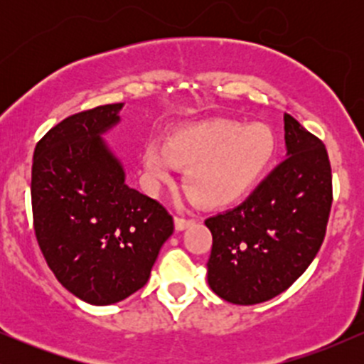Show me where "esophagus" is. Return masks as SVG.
<instances>
[{
	"mask_svg": "<svg viewBox=\"0 0 364 364\" xmlns=\"http://www.w3.org/2000/svg\"><path fill=\"white\" fill-rule=\"evenodd\" d=\"M193 223H195L193 219H185V217H174V225H176L178 231H183V229H186L188 225H191Z\"/></svg>",
	"mask_w": 364,
	"mask_h": 364,
	"instance_id": "esophagus-1",
	"label": "esophagus"
}]
</instances>
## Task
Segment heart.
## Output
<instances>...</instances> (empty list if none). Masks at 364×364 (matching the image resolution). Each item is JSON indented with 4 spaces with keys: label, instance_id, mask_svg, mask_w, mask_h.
<instances>
[{
    "label": "heart",
    "instance_id": "heart-1",
    "mask_svg": "<svg viewBox=\"0 0 364 364\" xmlns=\"http://www.w3.org/2000/svg\"><path fill=\"white\" fill-rule=\"evenodd\" d=\"M277 140L265 124L212 119L173 132L166 144L145 150V169L154 183H171L185 169L186 190L205 207L231 203L260 181L275 156Z\"/></svg>",
    "mask_w": 364,
    "mask_h": 364
}]
</instances>
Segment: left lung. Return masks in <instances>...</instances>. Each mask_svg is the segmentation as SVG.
Wrapping results in <instances>:
<instances>
[{"instance_id":"8db88e82","label":"left lung","mask_w":364,"mask_h":364,"mask_svg":"<svg viewBox=\"0 0 364 364\" xmlns=\"http://www.w3.org/2000/svg\"><path fill=\"white\" fill-rule=\"evenodd\" d=\"M287 159L243 203L208 217L207 281L232 304L275 298L318 253L332 207V169L323 141L284 116Z\"/></svg>"}]
</instances>
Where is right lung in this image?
<instances>
[{
    "label": "right lung",
    "mask_w": 364,
    "mask_h": 364,
    "mask_svg": "<svg viewBox=\"0 0 364 364\" xmlns=\"http://www.w3.org/2000/svg\"><path fill=\"white\" fill-rule=\"evenodd\" d=\"M123 104L77 112L37 141L32 215L37 243L65 289L90 304H112L145 286L173 217L124 183L102 135Z\"/></svg>",
    "instance_id": "right-lung-1"
}]
</instances>
